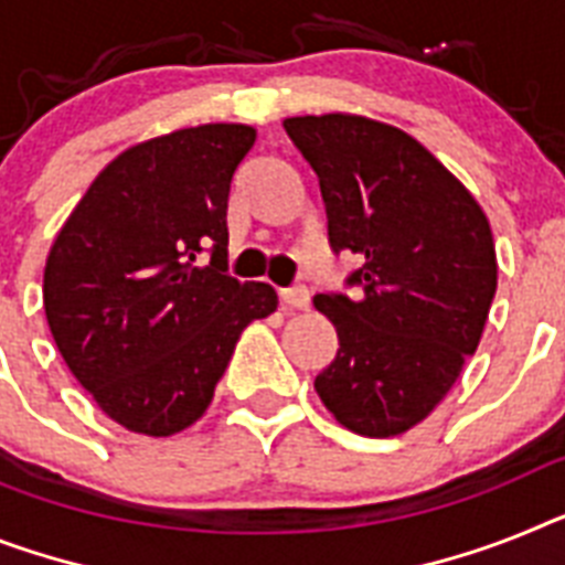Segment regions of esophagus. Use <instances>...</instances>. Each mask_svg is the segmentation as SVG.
<instances>
[{"mask_svg":"<svg viewBox=\"0 0 565 565\" xmlns=\"http://www.w3.org/2000/svg\"><path fill=\"white\" fill-rule=\"evenodd\" d=\"M281 301L287 310H307L310 292H307V287H290V290H281Z\"/></svg>","mask_w":565,"mask_h":565,"instance_id":"obj_1","label":"esophagus"}]
</instances>
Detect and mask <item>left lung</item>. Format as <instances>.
Listing matches in <instances>:
<instances>
[{
    "mask_svg": "<svg viewBox=\"0 0 565 565\" xmlns=\"http://www.w3.org/2000/svg\"><path fill=\"white\" fill-rule=\"evenodd\" d=\"M319 178L333 253L362 267L353 296L319 292L339 353L316 393L353 434L399 436L445 399L497 292L486 212L419 140L359 114L287 117Z\"/></svg>",
    "mask_w": 565,
    "mask_h": 565,
    "instance_id": "8db88e82",
    "label": "left lung"
}]
</instances>
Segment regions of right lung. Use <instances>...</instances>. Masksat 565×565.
Returning a JSON list of instances; mask_svg holds the SVG:
<instances>
[{
  "instance_id": "add662e5",
  "label": "right lung",
  "mask_w": 565,
  "mask_h": 565,
  "mask_svg": "<svg viewBox=\"0 0 565 565\" xmlns=\"http://www.w3.org/2000/svg\"><path fill=\"white\" fill-rule=\"evenodd\" d=\"M253 143V126L206 122L131 146L94 178L51 246V335L126 430L172 436L194 425L244 327L278 307L269 284L226 275L230 183Z\"/></svg>"
}]
</instances>
